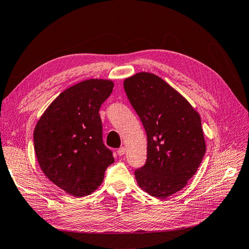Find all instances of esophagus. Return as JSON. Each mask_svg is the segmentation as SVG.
<instances>
[{
    "label": "esophagus",
    "instance_id": "obj_1",
    "mask_svg": "<svg viewBox=\"0 0 249 249\" xmlns=\"http://www.w3.org/2000/svg\"><path fill=\"white\" fill-rule=\"evenodd\" d=\"M124 153H125V147H124V146H122V147H119L118 149H117V155L118 156H124Z\"/></svg>",
    "mask_w": 249,
    "mask_h": 249
}]
</instances>
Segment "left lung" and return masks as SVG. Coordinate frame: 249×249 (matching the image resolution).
Returning a JSON list of instances; mask_svg holds the SVG:
<instances>
[{"label":"left lung","instance_id":"left-lung-1","mask_svg":"<svg viewBox=\"0 0 249 249\" xmlns=\"http://www.w3.org/2000/svg\"><path fill=\"white\" fill-rule=\"evenodd\" d=\"M124 87L147 136V159L135 178L152 196L168 197L187 185L205 156L200 116L154 73L134 74L124 80Z\"/></svg>","mask_w":249,"mask_h":249}]
</instances>
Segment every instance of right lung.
<instances>
[{
  "label": "right lung",
  "mask_w": 249,
  "mask_h": 249,
  "mask_svg": "<svg viewBox=\"0 0 249 249\" xmlns=\"http://www.w3.org/2000/svg\"><path fill=\"white\" fill-rule=\"evenodd\" d=\"M113 82L90 79L60 93L34 130L37 161L51 182L72 196L97 189L114 162L103 142L99 111L113 90Z\"/></svg>",
  "instance_id": "1"
}]
</instances>
